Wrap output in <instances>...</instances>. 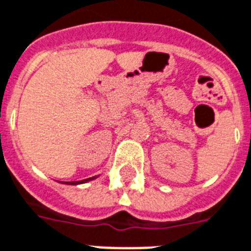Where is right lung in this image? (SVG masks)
<instances>
[{
	"instance_id": "obj_1",
	"label": "right lung",
	"mask_w": 251,
	"mask_h": 251,
	"mask_svg": "<svg viewBox=\"0 0 251 251\" xmlns=\"http://www.w3.org/2000/svg\"><path fill=\"white\" fill-rule=\"evenodd\" d=\"M95 177H90V178H86V180H82V181H69V182H65V184H69V185H76V184H84V182L87 181H91L94 180Z\"/></svg>"
}]
</instances>
